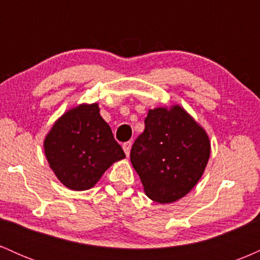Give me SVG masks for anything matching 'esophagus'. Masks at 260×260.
<instances>
[{
	"instance_id": "34e87169",
	"label": "esophagus",
	"mask_w": 260,
	"mask_h": 260,
	"mask_svg": "<svg viewBox=\"0 0 260 260\" xmlns=\"http://www.w3.org/2000/svg\"><path fill=\"white\" fill-rule=\"evenodd\" d=\"M131 148H132V142H126L123 144V150H124V153H126L127 156H129Z\"/></svg>"
}]
</instances>
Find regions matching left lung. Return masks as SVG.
<instances>
[{"label": "left lung", "instance_id": "1", "mask_svg": "<svg viewBox=\"0 0 260 260\" xmlns=\"http://www.w3.org/2000/svg\"><path fill=\"white\" fill-rule=\"evenodd\" d=\"M131 162L151 201L183 198L201 180L210 156L208 133L181 105L149 110Z\"/></svg>", "mask_w": 260, "mask_h": 260}]
</instances>
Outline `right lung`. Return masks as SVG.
Listing matches in <instances>:
<instances>
[{
  "instance_id": "right-lung-1",
  "label": "right lung",
  "mask_w": 260,
  "mask_h": 260,
  "mask_svg": "<svg viewBox=\"0 0 260 260\" xmlns=\"http://www.w3.org/2000/svg\"><path fill=\"white\" fill-rule=\"evenodd\" d=\"M50 169L72 190L90 189L112 164L126 157L101 117L99 104H79L56 120L44 139Z\"/></svg>"
}]
</instances>
